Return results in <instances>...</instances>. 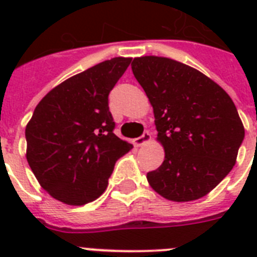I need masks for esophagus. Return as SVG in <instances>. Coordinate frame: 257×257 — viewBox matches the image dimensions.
Instances as JSON below:
<instances>
[{"instance_id":"1","label":"esophagus","mask_w":257,"mask_h":257,"mask_svg":"<svg viewBox=\"0 0 257 257\" xmlns=\"http://www.w3.org/2000/svg\"><path fill=\"white\" fill-rule=\"evenodd\" d=\"M149 140H151V134H149L148 131H144V134H143L140 138L134 139V145H135V147H142V145H144L145 143L149 142Z\"/></svg>"}]
</instances>
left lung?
Returning <instances> with one entry per match:
<instances>
[{
  "label": "left lung",
  "instance_id": "obj_1",
  "mask_svg": "<svg viewBox=\"0 0 257 257\" xmlns=\"http://www.w3.org/2000/svg\"><path fill=\"white\" fill-rule=\"evenodd\" d=\"M131 68L153 105L165 148L148 183L170 201L202 198L231 171L244 139L234 103L212 79L172 59L142 56Z\"/></svg>",
  "mask_w": 257,
  "mask_h": 257
}]
</instances>
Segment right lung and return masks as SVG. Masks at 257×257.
Segmentation results:
<instances>
[{
    "label": "right lung",
    "mask_w": 257,
    "mask_h": 257,
    "mask_svg": "<svg viewBox=\"0 0 257 257\" xmlns=\"http://www.w3.org/2000/svg\"><path fill=\"white\" fill-rule=\"evenodd\" d=\"M131 58H113L70 77L36 106L26 127L27 161L41 187L67 205L95 201L133 144L114 135L108 96Z\"/></svg>",
    "instance_id": "obj_1"
}]
</instances>
